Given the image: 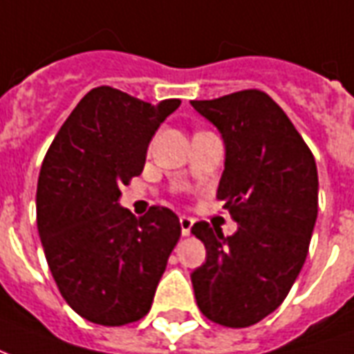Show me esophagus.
Instances as JSON below:
<instances>
[{
    "instance_id": "1",
    "label": "esophagus",
    "mask_w": 354,
    "mask_h": 354,
    "mask_svg": "<svg viewBox=\"0 0 354 354\" xmlns=\"http://www.w3.org/2000/svg\"><path fill=\"white\" fill-rule=\"evenodd\" d=\"M192 225H193V220L189 216H180V227H182V235L187 237L189 233H192Z\"/></svg>"
}]
</instances>
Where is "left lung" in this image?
<instances>
[{
  "label": "left lung",
  "mask_w": 354,
  "mask_h": 354,
  "mask_svg": "<svg viewBox=\"0 0 354 354\" xmlns=\"http://www.w3.org/2000/svg\"><path fill=\"white\" fill-rule=\"evenodd\" d=\"M192 106L222 132L218 199L239 223L231 237L197 222L207 261L192 273L201 313L227 328L252 326L279 307L305 263L319 212L311 149L277 102L258 88Z\"/></svg>",
  "instance_id": "1"
}]
</instances>
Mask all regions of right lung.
<instances>
[{
    "mask_svg": "<svg viewBox=\"0 0 354 354\" xmlns=\"http://www.w3.org/2000/svg\"><path fill=\"white\" fill-rule=\"evenodd\" d=\"M180 106L113 87L88 91L53 140L37 180V231L66 304L102 326L146 317L182 227L165 207H119L159 124Z\"/></svg>",
    "mask_w": 354,
    "mask_h": 354,
    "instance_id": "right-lung-1",
    "label": "right lung"
}]
</instances>
